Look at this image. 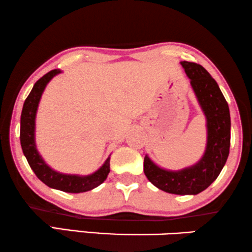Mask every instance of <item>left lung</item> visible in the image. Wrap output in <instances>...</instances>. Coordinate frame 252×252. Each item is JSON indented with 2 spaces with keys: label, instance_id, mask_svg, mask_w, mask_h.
Listing matches in <instances>:
<instances>
[{
  "label": "left lung",
  "instance_id": "obj_1",
  "mask_svg": "<svg viewBox=\"0 0 252 252\" xmlns=\"http://www.w3.org/2000/svg\"><path fill=\"white\" fill-rule=\"evenodd\" d=\"M193 92L206 117L207 144L194 165L180 170L162 168L150 157H144V174L159 189L178 195H195L218 177L225 166L231 144V117L228 104L216 81L202 65L181 61Z\"/></svg>",
  "mask_w": 252,
  "mask_h": 252
}]
</instances>
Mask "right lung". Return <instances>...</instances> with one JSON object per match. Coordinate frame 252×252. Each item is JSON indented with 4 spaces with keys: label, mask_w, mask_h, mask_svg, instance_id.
Returning a JSON list of instances; mask_svg holds the SVG:
<instances>
[{
    "label": "right lung",
    "mask_w": 252,
    "mask_h": 252,
    "mask_svg": "<svg viewBox=\"0 0 252 252\" xmlns=\"http://www.w3.org/2000/svg\"><path fill=\"white\" fill-rule=\"evenodd\" d=\"M59 74H61L60 69H54L39 78L25 100L20 118V144L31 168L47 187L68 193L87 192L99 187L108 177L110 171V156L99 169L90 175L63 174L51 168L36 148L35 120L39 101L47 84Z\"/></svg>",
    "instance_id": "1"
}]
</instances>
